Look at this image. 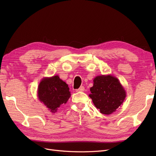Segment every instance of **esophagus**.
I'll use <instances>...</instances> for the list:
<instances>
[{"instance_id":"1","label":"esophagus","mask_w":156,"mask_h":156,"mask_svg":"<svg viewBox=\"0 0 156 156\" xmlns=\"http://www.w3.org/2000/svg\"><path fill=\"white\" fill-rule=\"evenodd\" d=\"M84 91V87L83 86H81L79 88L76 90V92H83Z\"/></svg>"}]
</instances>
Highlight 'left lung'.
<instances>
[{
    "label": "left lung",
    "mask_w": 156,
    "mask_h": 156,
    "mask_svg": "<svg viewBox=\"0 0 156 156\" xmlns=\"http://www.w3.org/2000/svg\"><path fill=\"white\" fill-rule=\"evenodd\" d=\"M90 98L102 114L111 115L124 102L126 92L116 77L111 75H99L94 79Z\"/></svg>",
    "instance_id": "1"
}]
</instances>
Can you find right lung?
Here are the masks:
<instances>
[{"mask_svg":"<svg viewBox=\"0 0 156 156\" xmlns=\"http://www.w3.org/2000/svg\"><path fill=\"white\" fill-rule=\"evenodd\" d=\"M37 96L51 112H55L60 105L66 103L71 94L68 84L58 75H55L41 80L37 88Z\"/></svg>","mask_w":156,"mask_h":156,"instance_id":"obj_1","label":"right lung"}]
</instances>
